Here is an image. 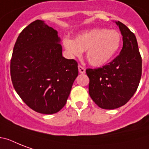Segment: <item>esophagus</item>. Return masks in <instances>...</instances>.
Masks as SVG:
<instances>
[{
    "mask_svg": "<svg viewBox=\"0 0 149 149\" xmlns=\"http://www.w3.org/2000/svg\"><path fill=\"white\" fill-rule=\"evenodd\" d=\"M78 70H79V73H81V74H84V73L86 72V70H85V69H84L83 66H81V65H79V66H78Z\"/></svg>",
    "mask_w": 149,
    "mask_h": 149,
    "instance_id": "1",
    "label": "esophagus"
}]
</instances>
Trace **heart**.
Segmentation results:
<instances>
[{"mask_svg":"<svg viewBox=\"0 0 149 149\" xmlns=\"http://www.w3.org/2000/svg\"><path fill=\"white\" fill-rule=\"evenodd\" d=\"M63 45L70 57H79L86 51L89 63L100 67L115 56L121 45V36L114 29H94L77 35L73 41L64 38Z\"/></svg>","mask_w":149,"mask_h":149,"instance_id":"heart-1","label":"heart"}]
</instances>
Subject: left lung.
<instances>
[{"instance_id":"left-lung-1","label":"left lung","mask_w":149,"mask_h":149,"mask_svg":"<svg viewBox=\"0 0 149 149\" xmlns=\"http://www.w3.org/2000/svg\"><path fill=\"white\" fill-rule=\"evenodd\" d=\"M123 36L120 54L108 64L87 69L89 94L99 107L112 110L125 105L136 92L141 77V57L136 37L126 25L115 22Z\"/></svg>"}]
</instances>
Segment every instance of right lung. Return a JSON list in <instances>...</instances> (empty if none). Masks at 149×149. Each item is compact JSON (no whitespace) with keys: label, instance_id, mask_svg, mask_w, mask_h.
<instances>
[{"label":"right lung","instance_id":"obj_1","mask_svg":"<svg viewBox=\"0 0 149 149\" xmlns=\"http://www.w3.org/2000/svg\"><path fill=\"white\" fill-rule=\"evenodd\" d=\"M60 42L58 31L36 20L20 33L14 46V88L30 108L40 113L60 111L78 76V64L63 57Z\"/></svg>","mask_w":149,"mask_h":149}]
</instances>
